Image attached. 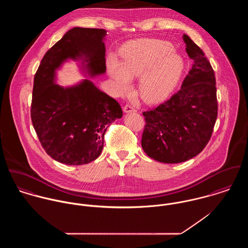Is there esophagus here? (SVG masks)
<instances>
[{
  "mask_svg": "<svg viewBox=\"0 0 248 248\" xmlns=\"http://www.w3.org/2000/svg\"><path fill=\"white\" fill-rule=\"evenodd\" d=\"M123 110L125 111V112H127V113H129V112H133V111H135V108L132 106V105H130V104H126L124 108H123Z\"/></svg>",
  "mask_w": 248,
  "mask_h": 248,
  "instance_id": "obj_1",
  "label": "esophagus"
}]
</instances>
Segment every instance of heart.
Listing matches in <instances>:
<instances>
[{"label": "heart", "instance_id": "heart-1", "mask_svg": "<svg viewBox=\"0 0 248 248\" xmlns=\"http://www.w3.org/2000/svg\"><path fill=\"white\" fill-rule=\"evenodd\" d=\"M122 63L110 57L108 71L121 93L132 88L131 78L140 77L142 98L156 103L169 97L181 79L184 59L169 42L141 39L128 43L121 49Z\"/></svg>", "mask_w": 248, "mask_h": 248}]
</instances>
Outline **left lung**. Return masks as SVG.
I'll use <instances>...</instances> for the list:
<instances>
[{
	"label": "left lung",
	"mask_w": 248,
	"mask_h": 248,
	"mask_svg": "<svg viewBox=\"0 0 248 248\" xmlns=\"http://www.w3.org/2000/svg\"><path fill=\"white\" fill-rule=\"evenodd\" d=\"M192 69L181 89L159 106L143 111L141 146L151 158L179 163L193 158L207 145L217 116L216 78L202 49L184 34Z\"/></svg>",
	"instance_id": "1"
}]
</instances>
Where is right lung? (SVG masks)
Wrapping results in <instances>:
<instances>
[{
	"label": "right lung",
	"instance_id": "add662e5",
	"mask_svg": "<svg viewBox=\"0 0 248 248\" xmlns=\"http://www.w3.org/2000/svg\"><path fill=\"white\" fill-rule=\"evenodd\" d=\"M107 31L73 28L44 55L34 76L31 121L46 153L67 165L96 159L104 146L108 127L121 118L119 103L92 81L63 88L55 84V71L67 59H83L91 76L106 71Z\"/></svg>",
	"mask_w": 248,
	"mask_h": 248
}]
</instances>
